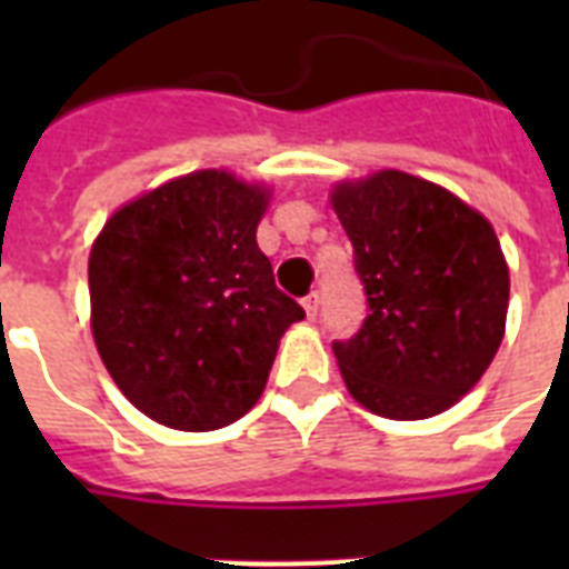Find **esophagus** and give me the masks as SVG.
<instances>
[{"label": "esophagus", "mask_w": 569, "mask_h": 569, "mask_svg": "<svg viewBox=\"0 0 569 569\" xmlns=\"http://www.w3.org/2000/svg\"><path fill=\"white\" fill-rule=\"evenodd\" d=\"M301 303H303V310H307V316H310V319H316V312H319V292H310Z\"/></svg>", "instance_id": "1"}]
</instances>
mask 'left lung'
Returning a JSON list of instances; mask_svg holds the SVG:
<instances>
[{
	"label": "left lung",
	"mask_w": 569,
	"mask_h": 569,
	"mask_svg": "<svg viewBox=\"0 0 569 569\" xmlns=\"http://www.w3.org/2000/svg\"><path fill=\"white\" fill-rule=\"evenodd\" d=\"M366 319L333 355L348 392L387 419L442 413L502 346L508 266L493 227L451 191L401 171L342 182Z\"/></svg>",
	"instance_id": "8db88e82"
}]
</instances>
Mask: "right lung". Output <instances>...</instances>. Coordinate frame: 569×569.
<instances>
[{"instance_id": "obj_1", "label": "right lung", "mask_w": 569, "mask_h": 569, "mask_svg": "<svg viewBox=\"0 0 569 569\" xmlns=\"http://www.w3.org/2000/svg\"><path fill=\"white\" fill-rule=\"evenodd\" d=\"M266 191L197 171L111 214L88 262L102 363L132 405L177 431H214L257 405L303 307L257 244Z\"/></svg>"}]
</instances>
